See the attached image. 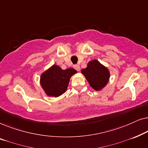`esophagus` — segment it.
<instances>
[{"instance_id":"esophagus-1","label":"esophagus","mask_w":148,"mask_h":148,"mask_svg":"<svg viewBox=\"0 0 148 148\" xmlns=\"http://www.w3.org/2000/svg\"><path fill=\"white\" fill-rule=\"evenodd\" d=\"M73 67L77 71H80V66L79 65V64H75V65L73 66Z\"/></svg>"}]
</instances>
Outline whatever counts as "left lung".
Masks as SVG:
<instances>
[{
    "label": "left lung",
    "instance_id": "1",
    "mask_svg": "<svg viewBox=\"0 0 148 148\" xmlns=\"http://www.w3.org/2000/svg\"><path fill=\"white\" fill-rule=\"evenodd\" d=\"M90 86L96 91H101L107 86L110 79V71L98 60H90L87 67L82 69Z\"/></svg>",
    "mask_w": 148,
    "mask_h": 148
}]
</instances>
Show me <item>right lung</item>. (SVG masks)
Here are the masks:
<instances>
[{
	"mask_svg": "<svg viewBox=\"0 0 148 148\" xmlns=\"http://www.w3.org/2000/svg\"><path fill=\"white\" fill-rule=\"evenodd\" d=\"M77 71L73 68L62 70L59 66L53 64L40 75V84L46 96H61L67 90L71 77Z\"/></svg>",
	"mask_w": 148,
	"mask_h": 148,
	"instance_id": "1",
	"label": "right lung"
}]
</instances>
